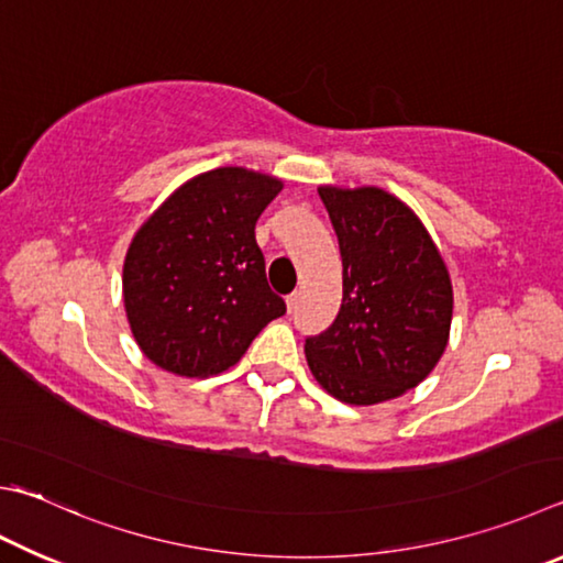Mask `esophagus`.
<instances>
[{
  "label": "esophagus",
  "mask_w": 563,
  "mask_h": 563,
  "mask_svg": "<svg viewBox=\"0 0 563 563\" xmlns=\"http://www.w3.org/2000/svg\"><path fill=\"white\" fill-rule=\"evenodd\" d=\"M298 300H300V292H290L288 298H285V305H288V312H295V308H298Z\"/></svg>",
  "instance_id": "34e87169"
}]
</instances>
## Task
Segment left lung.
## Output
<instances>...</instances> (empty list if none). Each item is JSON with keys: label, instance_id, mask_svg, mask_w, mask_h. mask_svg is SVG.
Instances as JSON below:
<instances>
[{"label": "left lung", "instance_id": "8db88e82", "mask_svg": "<svg viewBox=\"0 0 563 563\" xmlns=\"http://www.w3.org/2000/svg\"><path fill=\"white\" fill-rule=\"evenodd\" d=\"M342 255V305L305 340L327 394L352 406L404 396L435 369L453 320V283L416 211L379 187L322 184Z\"/></svg>", "mask_w": 563, "mask_h": 563}]
</instances>
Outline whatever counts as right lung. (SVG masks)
I'll use <instances>...</instances> for the list:
<instances>
[{
	"instance_id": "right-lung-1",
	"label": "right lung",
	"mask_w": 563,
	"mask_h": 563,
	"mask_svg": "<svg viewBox=\"0 0 563 563\" xmlns=\"http://www.w3.org/2000/svg\"><path fill=\"white\" fill-rule=\"evenodd\" d=\"M283 179L246 167L201 172L135 231L122 263L132 336L159 369L187 379L227 372L285 302L265 280L255 221Z\"/></svg>"
}]
</instances>
